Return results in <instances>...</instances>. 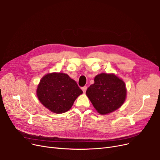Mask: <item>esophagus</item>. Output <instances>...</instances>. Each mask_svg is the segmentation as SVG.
I'll use <instances>...</instances> for the list:
<instances>
[{
    "label": "esophagus",
    "mask_w": 160,
    "mask_h": 160,
    "mask_svg": "<svg viewBox=\"0 0 160 160\" xmlns=\"http://www.w3.org/2000/svg\"><path fill=\"white\" fill-rule=\"evenodd\" d=\"M87 89V87L86 86H84V87H82V91H83V92H84V93L86 92Z\"/></svg>",
    "instance_id": "esophagus-1"
}]
</instances>
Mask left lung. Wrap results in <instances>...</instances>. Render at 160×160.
I'll return each instance as SVG.
<instances>
[{
  "label": "left lung",
  "instance_id": "1",
  "mask_svg": "<svg viewBox=\"0 0 160 160\" xmlns=\"http://www.w3.org/2000/svg\"><path fill=\"white\" fill-rule=\"evenodd\" d=\"M86 94L98 113L107 114L118 109L124 102L126 89L124 82L114 74L101 73Z\"/></svg>",
  "mask_w": 160,
  "mask_h": 160
}]
</instances>
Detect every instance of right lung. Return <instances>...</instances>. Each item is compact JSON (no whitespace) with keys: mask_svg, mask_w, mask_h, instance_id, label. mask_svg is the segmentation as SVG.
<instances>
[{"mask_svg":"<svg viewBox=\"0 0 160 160\" xmlns=\"http://www.w3.org/2000/svg\"><path fill=\"white\" fill-rule=\"evenodd\" d=\"M36 93L43 106L53 112L60 114L68 111L82 91L68 75L52 73L42 78Z\"/></svg>","mask_w":160,"mask_h":160,"instance_id":"obj_1","label":"right lung"}]
</instances>
